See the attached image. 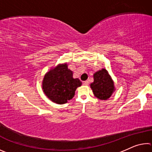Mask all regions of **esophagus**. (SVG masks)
Instances as JSON below:
<instances>
[{"mask_svg": "<svg viewBox=\"0 0 152 152\" xmlns=\"http://www.w3.org/2000/svg\"><path fill=\"white\" fill-rule=\"evenodd\" d=\"M84 85H85V86H88V84H89V82H88V80L84 81Z\"/></svg>", "mask_w": 152, "mask_h": 152, "instance_id": "esophagus-1", "label": "esophagus"}]
</instances>
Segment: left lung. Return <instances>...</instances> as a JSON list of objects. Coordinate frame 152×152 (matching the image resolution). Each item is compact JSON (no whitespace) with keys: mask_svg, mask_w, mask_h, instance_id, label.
Listing matches in <instances>:
<instances>
[{"mask_svg":"<svg viewBox=\"0 0 152 152\" xmlns=\"http://www.w3.org/2000/svg\"><path fill=\"white\" fill-rule=\"evenodd\" d=\"M94 82L91 88L94 96L100 100H107L115 91L114 82L106 69L102 68L94 74Z\"/></svg>","mask_w":152,"mask_h":152,"instance_id":"1","label":"left lung"}]
</instances>
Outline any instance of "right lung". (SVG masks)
Returning <instances> with one entry per match:
<instances>
[{
    "label": "right lung",
    "mask_w": 152,
    "mask_h": 152,
    "mask_svg": "<svg viewBox=\"0 0 152 152\" xmlns=\"http://www.w3.org/2000/svg\"><path fill=\"white\" fill-rule=\"evenodd\" d=\"M82 85L78 78H73V72L68 64H58L45 74L43 80V92L51 101L57 104L66 103L72 99L78 87Z\"/></svg>",
    "instance_id": "add662e5"
}]
</instances>
